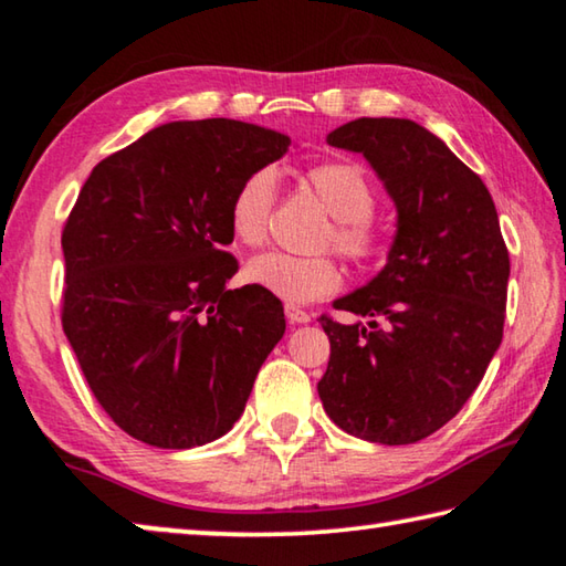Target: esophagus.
<instances>
[{"label": "esophagus", "instance_id": "obj_1", "mask_svg": "<svg viewBox=\"0 0 566 566\" xmlns=\"http://www.w3.org/2000/svg\"><path fill=\"white\" fill-rule=\"evenodd\" d=\"M284 314H286V319H290L292 324H306V322L312 319L310 312H304V310H300V306H294V304H286L284 306Z\"/></svg>", "mask_w": 566, "mask_h": 566}]
</instances>
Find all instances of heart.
<instances>
[{"instance_id": "heart-1", "label": "heart", "mask_w": 566, "mask_h": 566, "mask_svg": "<svg viewBox=\"0 0 566 566\" xmlns=\"http://www.w3.org/2000/svg\"><path fill=\"white\" fill-rule=\"evenodd\" d=\"M304 181L334 219L329 242L349 260H367L375 252L369 219L377 207L367 175L349 161H324L306 171ZM274 199V167H256L239 181L229 202V229L239 244L262 247L266 242ZM247 280L290 304H310L337 292L342 272L329 256L266 252L247 264Z\"/></svg>"}]
</instances>
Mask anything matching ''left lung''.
<instances>
[{
	"label": "left lung",
	"mask_w": 566,
	"mask_h": 566,
	"mask_svg": "<svg viewBox=\"0 0 566 566\" xmlns=\"http://www.w3.org/2000/svg\"><path fill=\"white\" fill-rule=\"evenodd\" d=\"M357 151L397 209L377 276L334 300L369 322L322 317L332 354L317 385L329 419L379 444H415L444 427L502 344L510 252L490 189L421 124L361 117L327 134Z\"/></svg>",
	"instance_id": "1"
}]
</instances>
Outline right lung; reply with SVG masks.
I'll return each mask as SVG.
<instances>
[{
    "label": "right lung",
    "instance_id": "add662e5",
    "mask_svg": "<svg viewBox=\"0 0 566 566\" xmlns=\"http://www.w3.org/2000/svg\"><path fill=\"white\" fill-rule=\"evenodd\" d=\"M282 132L169 122L92 169L64 224L62 327L102 409L129 437L191 449L242 417L286 329L274 294L229 290V202L286 155Z\"/></svg>",
    "mask_w": 566,
    "mask_h": 566
}]
</instances>
